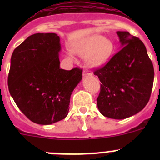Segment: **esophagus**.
I'll use <instances>...</instances> for the list:
<instances>
[{
	"label": "esophagus",
	"instance_id": "34e87169",
	"mask_svg": "<svg viewBox=\"0 0 160 160\" xmlns=\"http://www.w3.org/2000/svg\"><path fill=\"white\" fill-rule=\"evenodd\" d=\"M92 74L93 73H91V71H90V70H85L84 71H83V76H91Z\"/></svg>",
	"mask_w": 160,
	"mask_h": 160
}]
</instances>
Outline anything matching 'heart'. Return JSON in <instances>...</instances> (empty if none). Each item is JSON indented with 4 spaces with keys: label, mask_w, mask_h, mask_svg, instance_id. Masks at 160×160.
<instances>
[{
    "label": "heart",
    "mask_w": 160,
    "mask_h": 160,
    "mask_svg": "<svg viewBox=\"0 0 160 160\" xmlns=\"http://www.w3.org/2000/svg\"><path fill=\"white\" fill-rule=\"evenodd\" d=\"M73 50L77 54L86 57L89 67H98L110 58L114 51V44L110 39L94 35L75 44Z\"/></svg>",
    "instance_id": "b5f03b06"
}]
</instances>
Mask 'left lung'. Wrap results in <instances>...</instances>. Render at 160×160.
<instances>
[{"instance_id":"obj_1","label":"left lung","mask_w":160,"mask_h":160,"mask_svg":"<svg viewBox=\"0 0 160 160\" xmlns=\"http://www.w3.org/2000/svg\"><path fill=\"white\" fill-rule=\"evenodd\" d=\"M122 49L94 72L101 82L98 108L102 115L123 119L148 104L154 82V67L139 38L126 31L117 32Z\"/></svg>"}]
</instances>
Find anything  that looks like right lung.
I'll return each instance as SVG.
<instances>
[{"instance_id":"obj_1","label":"right lung","mask_w":160,"mask_h":160,"mask_svg":"<svg viewBox=\"0 0 160 160\" xmlns=\"http://www.w3.org/2000/svg\"><path fill=\"white\" fill-rule=\"evenodd\" d=\"M60 38L56 33H35L13 50L8 76V90L22 113L32 122L49 125L69 112L73 90L82 70L60 69Z\"/></svg>"}]
</instances>
